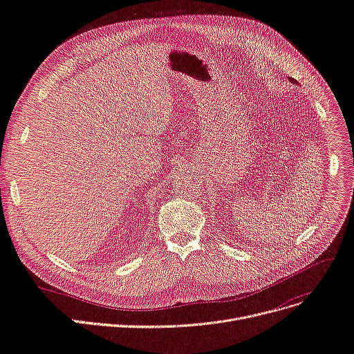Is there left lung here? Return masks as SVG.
Listing matches in <instances>:
<instances>
[{
	"mask_svg": "<svg viewBox=\"0 0 354 354\" xmlns=\"http://www.w3.org/2000/svg\"><path fill=\"white\" fill-rule=\"evenodd\" d=\"M290 81H292V82H297V81H294V80H290Z\"/></svg>",
	"mask_w": 354,
	"mask_h": 354,
	"instance_id": "8db88e82",
	"label": "left lung"
}]
</instances>
